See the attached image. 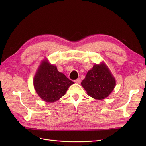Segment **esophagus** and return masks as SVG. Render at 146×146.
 <instances>
[{"instance_id": "obj_1", "label": "esophagus", "mask_w": 146, "mask_h": 146, "mask_svg": "<svg viewBox=\"0 0 146 146\" xmlns=\"http://www.w3.org/2000/svg\"><path fill=\"white\" fill-rule=\"evenodd\" d=\"M74 82L75 83H80V82H81V79H80V78H78V79H76L75 80H74Z\"/></svg>"}]
</instances>
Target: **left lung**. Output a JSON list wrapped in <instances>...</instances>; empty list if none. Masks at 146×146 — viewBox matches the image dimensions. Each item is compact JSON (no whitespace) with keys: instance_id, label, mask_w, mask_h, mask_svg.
Here are the masks:
<instances>
[{"instance_id":"left-lung-1","label":"left lung","mask_w":146,"mask_h":146,"mask_svg":"<svg viewBox=\"0 0 146 146\" xmlns=\"http://www.w3.org/2000/svg\"><path fill=\"white\" fill-rule=\"evenodd\" d=\"M81 84L88 95L96 99H103L111 93L116 83L109 69L102 64L94 65Z\"/></svg>"}]
</instances>
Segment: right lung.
Instances as JSON below:
<instances>
[{
    "label": "right lung",
    "mask_w": 146,
    "mask_h": 146,
    "mask_svg": "<svg viewBox=\"0 0 146 146\" xmlns=\"http://www.w3.org/2000/svg\"><path fill=\"white\" fill-rule=\"evenodd\" d=\"M73 83L47 60L43 61L41 64L34 79V86L38 95L48 102L58 100Z\"/></svg>",
    "instance_id": "obj_1"
}]
</instances>
